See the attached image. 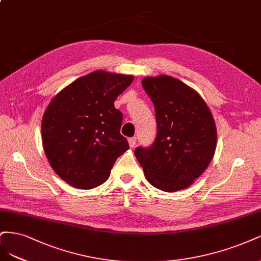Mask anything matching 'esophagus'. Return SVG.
Here are the masks:
<instances>
[{
  "mask_svg": "<svg viewBox=\"0 0 261 261\" xmlns=\"http://www.w3.org/2000/svg\"><path fill=\"white\" fill-rule=\"evenodd\" d=\"M137 144V138H130L129 139V145L130 147H134Z\"/></svg>",
  "mask_w": 261,
  "mask_h": 261,
  "instance_id": "1",
  "label": "esophagus"
}]
</instances>
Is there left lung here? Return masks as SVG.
<instances>
[{"label":"left lung","mask_w":261,"mask_h":261,"mask_svg":"<svg viewBox=\"0 0 261 261\" xmlns=\"http://www.w3.org/2000/svg\"><path fill=\"white\" fill-rule=\"evenodd\" d=\"M142 86L155 106L157 136L152 146H140L134 155L156 189H187L214 157L217 128L213 114L194 89L170 75L146 77Z\"/></svg>","instance_id":"left-lung-1"}]
</instances>
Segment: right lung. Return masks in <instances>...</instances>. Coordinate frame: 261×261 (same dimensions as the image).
<instances>
[{
	"label": "right lung",
	"mask_w": 261,
	"mask_h": 261,
	"mask_svg": "<svg viewBox=\"0 0 261 261\" xmlns=\"http://www.w3.org/2000/svg\"><path fill=\"white\" fill-rule=\"evenodd\" d=\"M133 79L96 70L71 82L47 105L41 123L44 153L57 175L71 187L100 186L129 148L120 134L122 114L114 102Z\"/></svg>",
	"instance_id": "obj_1"
}]
</instances>
